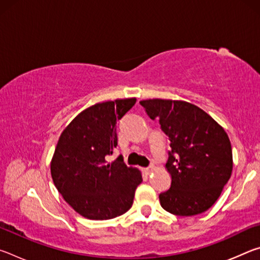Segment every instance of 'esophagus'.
Returning <instances> with one entry per match:
<instances>
[{
  "label": "esophagus",
  "mask_w": 260,
  "mask_h": 260,
  "mask_svg": "<svg viewBox=\"0 0 260 260\" xmlns=\"http://www.w3.org/2000/svg\"><path fill=\"white\" fill-rule=\"evenodd\" d=\"M153 171H155V167H149V169H144L143 172L146 173L147 175H149V174H151Z\"/></svg>",
  "instance_id": "esophagus-1"
}]
</instances>
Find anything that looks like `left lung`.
Instances as JSON below:
<instances>
[{
  "label": "left lung",
  "instance_id": "1",
  "mask_svg": "<svg viewBox=\"0 0 260 260\" xmlns=\"http://www.w3.org/2000/svg\"><path fill=\"white\" fill-rule=\"evenodd\" d=\"M151 119L169 136L171 151L165 169L171 187L161 192V208L175 215L205 212L219 199L233 171L231 141L204 110L186 101H141Z\"/></svg>",
  "mask_w": 260,
  "mask_h": 260
}]
</instances>
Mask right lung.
Here are the masks:
<instances>
[{
	"mask_svg": "<svg viewBox=\"0 0 260 260\" xmlns=\"http://www.w3.org/2000/svg\"><path fill=\"white\" fill-rule=\"evenodd\" d=\"M136 99L96 103L81 111L61 132L50 172L64 201L82 217L109 220L133 205L142 173L118 157L108 162L117 147V122L134 107Z\"/></svg>",
	"mask_w": 260,
	"mask_h": 260,
	"instance_id": "obj_1",
	"label": "right lung"
}]
</instances>
